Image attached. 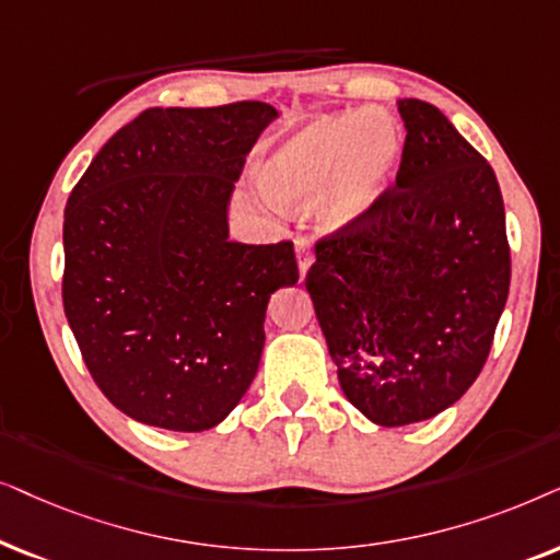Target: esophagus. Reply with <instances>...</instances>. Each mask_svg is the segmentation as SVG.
<instances>
[{"label": "esophagus", "mask_w": 560, "mask_h": 560, "mask_svg": "<svg viewBox=\"0 0 560 560\" xmlns=\"http://www.w3.org/2000/svg\"><path fill=\"white\" fill-rule=\"evenodd\" d=\"M296 264H300V276L304 279L312 266V245L307 241H296Z\"/></svg>", "instance_id": "34e87169"}]
</instances>
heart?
<instances>
[{
	"mask_svg": "<svg viewBox=\"0 0 560 560\" xmlns=\"http://www.w3.org/2000/svg\"><path fill=\"white\" fill-rule=\"evenodd\" d=\"M405 136L389 112H340L312 119L260 168V184L281 207L317 199L325 230L363 225L397 174Z\"/></svg>",
	"mask_w": 560,
	"mask_h": 560,
	"instance_id": "b5f03b06",
	"label": "heart"
}]
</instances>
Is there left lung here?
<instances>
[{"label":"left lung","instance_id":"8db88e82","mask_svg":"<svg viewBox=\"0 0 560 560\" xmlns=\"http://www.w3.org/2000/svg\"><path fill=\"white\" fill-rule=\"evenodd\" d=\"M405 151L374 214L315 245L307 292L350 405L422 422L481 374L510 294L504 202L441 109L399 100Z\"/></svg>","mask_w":560,"mask_h":560}]
</instances>
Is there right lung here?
<instances>
[{
  "label": "right lung",
  "instance_id": "1",
  "mask_svg": "<svg viewBox=\"0 0 560 560\" xmlns=\"http://www.w3.org/2000/svg\"><path fill=\"white\" fill-rule=\"evenodd\" d=\"M279 115L266 102L153 107L119 128L63 214V310L89 374L132 420L220 424L248 392L294 245L230 241L245 155Z\"/></svg>",
  "mask_w": 560,
  "mask_h": 560
}]
</instances>
